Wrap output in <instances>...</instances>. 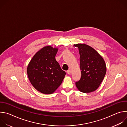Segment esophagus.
<instances>
[{"label":"esophagus","mask_w":127,"mask_h":127,"mask_svg":"<svg viewBox=\"0 0 127 127\" xmlns=\"http://www.w3.org/2000/svg\"><path fill=\"white\" fill-rule=\"evenodd\" d=\"M67 74H70L71 73V70H67Z\"/></svg>","instance_id":"obj_1"}]
</instances>
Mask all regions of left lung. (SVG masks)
I'll return each mask as SVG.
<instances>
[{"label": "left lung", "mask_w": 127, "mask_h": 127, "mask_svg": "<svg viewBox=\"0 0 127 127\" xmlns=\"http://www.w3.org/2000/svg\"><path fill=\"white\" fill-rule=\"evenodd\" d=\"M80 54V79L75 82L77 88L84 93H92L98 88L106 73V65L102 57L92 47L77 44Z\"/></svg>", "instance_id": "8db88e82"}]
</instances>
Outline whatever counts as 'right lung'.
<instances>
[{
  "mask_svg": "<svg viewBox=\"0 0 127 127\" xmlns=\"http://www.w3.org/2000/svg\"><path fill=\"white\" fill-rule=\"evenodd\" d=\"M57 48H43L33 56L27 68L29 79L38 91L51 94L62 83L66 72L55 59Z\"/></svg>",
  "mask_w": 127,
  "mask_h": 127,
  "instance_id": "1",
  "label": "right lung"
}]
</instances>
